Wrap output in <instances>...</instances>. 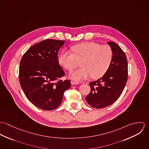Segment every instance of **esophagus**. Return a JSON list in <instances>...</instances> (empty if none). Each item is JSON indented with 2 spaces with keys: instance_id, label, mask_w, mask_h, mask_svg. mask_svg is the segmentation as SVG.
Returning a JSON list of instances; mask_svg holds the SVG:
<instances>
[{
  "instance_id": "obj_1",
  "label": "esophagus",
  "mask_w": 149,
  "mask_h": 149,
  "mask_svg": "<svg viewBox=\"0 0 149 149\" xmlns=\"http://www.w3.org/2000/svg\"><path fill=\"white\" fill-rule=\"evenodd\" d=\"M71 84L72 85H76V84H79V83L75 81H71Z\"/></svg>"
}]
</instances>
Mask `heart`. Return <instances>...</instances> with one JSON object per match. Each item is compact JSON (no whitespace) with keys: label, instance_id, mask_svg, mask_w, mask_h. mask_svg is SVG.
I'll return each instance as SVG.
<instances>
[{"label":"heart","instance_id":"b5f03b06","mask_svg":"<svg viewBox=\"0 0 149 149\" xmlns=\"http://www.w3.org/2000/svg\"><path fill=\"white\" fill-rule=\"evenodd\" d=\"M73 54L61 52L58 57V63L65 69L71 71L81 62V68L70 73V79L83 80L90 76L98 79L103 76L108 69L112 59V51L107 45L94 42H85L71 47Z\"/></svg>","mask_w":149,"mask_h":149}]
</instances>
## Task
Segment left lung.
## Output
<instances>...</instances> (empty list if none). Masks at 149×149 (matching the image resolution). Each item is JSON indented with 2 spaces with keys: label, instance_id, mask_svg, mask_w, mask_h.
<instances>
[{
  "label": "left lung",
  "instance_id": "obj_1",
  "mask_svg": "<svg viewBox=\"0 0 149 149\" xmlns=\"http://www.w3.org/2000/svg\"><path fill=\"white\" fill-rule=\"evenodd\" d=\"M112 51L111 65L102 77L91 82V92L85 97L88 104L95 108H103L115 102L121 95L127 80L126 56L113 42H107Z\"/></svg>",
  "mask_w": 149,
  "mask_h": 149
}]
</instances>
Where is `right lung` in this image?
I'll return each instance as SVG.
<instances>
[{"mask_svg":"<svg viewBox=\"0 0 149 149\" xmlns=\"http://www.w3.org/2000/svg\"><path fill=\"white\" fill-rule=\"evenodd\" d=\"M65 41L46 40L24 53L19 68V81L28 100L42 109L50 111L59 106L69 80H58L65 75L58 60V52Z\"/></svg>","mask_w":149,"mask_h":149,"instance_id":"obj_1","label":"right lung"}]
</instances>
